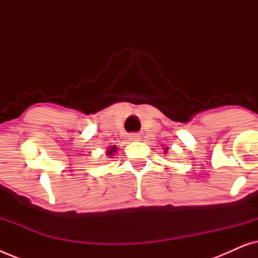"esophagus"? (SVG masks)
<instances>
[{
  "mask_svg": "<svg viewBox=\"0 0 258 258\" xmlns=\"http://www.w3.org/2000/svg\"><path fill=\"white\" fill-rule=\"evenodd\" d=\"M130 141H133V142H137V141L141 140V137L139 134H130V135L128 136Z\"/></svg>",
  "mask_w": 258,
  "mask_h": 258,
  "instance_id": "34e87169",
  "label": "esophagus"
}]
</instances>
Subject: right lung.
<instances>
[{
  "mask_svg": "<svg viewBox=\"0 0 258 258\" xmlns=\"http://www.w3.org/2000/svg\"><path fill=\"white\" fill-rule=\"evenodd\" d=\"M117 151V148H116V146H112L111 148H109V149L107 150V155L108 156H112L114 155V153H116Z\"/></svg>",
  "mask_w": 258,
  "mask_h": 258,
  "instance_id": "right-lung-1",
  "label": "right lung"
}]
</instances>
